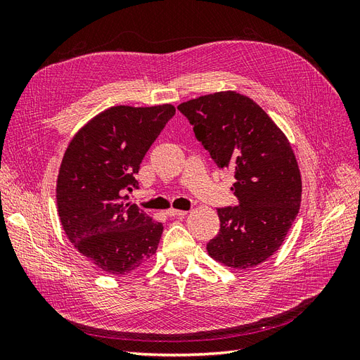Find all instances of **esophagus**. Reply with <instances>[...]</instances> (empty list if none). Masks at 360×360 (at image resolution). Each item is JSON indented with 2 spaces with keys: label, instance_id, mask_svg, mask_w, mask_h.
Here are the masks:
<instances>
[{
  "label": "esophagus",
  "instance_id": "esophagus-1",
  "mask_svg": "<svg viewBox=\"0 0 360 360\" xmlns=\"http://www.w3.org/2000/svg\"><path fill=\"white\" fill-rule=\"evenodd\" d=\"M167 214H168V216H184V214H188V212H186V210L169 209V210H167Z\"/></svg>",
  "mask_w": 360,
  "mask_h": 360
}]
</instances>
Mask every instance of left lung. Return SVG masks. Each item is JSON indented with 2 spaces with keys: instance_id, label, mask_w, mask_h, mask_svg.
Returning a JSON list of instances; mask_svg holds the SVG:
<instances>
[{
  "instance_id": "obj_1",
  "label": "left lung",
  "mask_w": 360,
  "mask_h": 360,
  "mask_svg": "<svg viewBox=\"0 0 360 360\" xmlns=\"http://www.w3.org/2000/svg\"><path fill=\"white\" fill-rule=\"evenodd\" d=\"M179 110L217 167L234 174L238 205L217 209L221 230L207 252L238 270L264 263L284 243L300 207L302 177L288 138L237 91L200 96Z\"/></svg>"
}]
</instances>
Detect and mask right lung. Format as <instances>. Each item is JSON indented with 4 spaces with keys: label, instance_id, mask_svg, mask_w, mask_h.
I'll use <instances>...</instances> for the list:
<instances>
[{
    "label": "right lung",
    "instance_id": "right-lung-1",
    "mask_svg": "<svg viewBox=\"0 0 360 360\" xmlns=\"http://www.w3.org/2000/svg\"><path fill=\"white\" fill-rule=\"evenodd\" d=\"M176 114L171 103L111 106L89 120L64 151L57 210L69 240L97 270L127 275L156 254L163 225L126 192L150 146Z\"/></svg>",
    "mask_w": 360,
    "mask_h": 360
}]
</instances>
